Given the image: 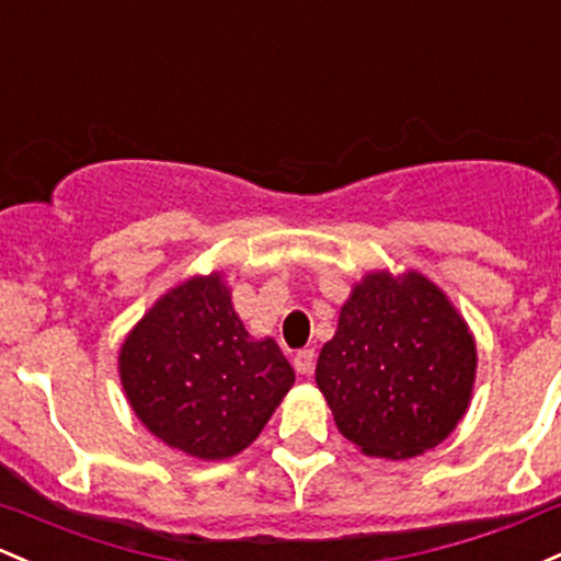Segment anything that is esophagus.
I'll list each match as a JSON object with an SVG mask.
<instances>
[{
	"instance_id": "1",
	"label": "esophagus",
	"mask_w": 561,
	"mask_h": 561,
	"mask_svg": "<svg viewBox=\"0 0 561 561\" xmlns=\"http://www.w3.org/2000/svg\"><path fill=\"white\" fill-rule=\"evenodd\" d=\"M313 362H317V354H313V348H304V351H298V354L293 356V367L300 375H311Z\"/></svg>"
}]
</instances>
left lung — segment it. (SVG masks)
<instances>
[{
	"label": "left lung",
	"mask_w": 561,
	"mask_h": 561,
	"mask_svg": "<svg viewBox=\"0 0 561 561\" xmlns=\"http://www.w3.org/2000/svg\"><path fill=\"white\" fill-rule=\"evenodd\" d=\"M473 378L469 324L417 271H375L356 282L317 362L337 431L389 460L445 442L469 410Z\"/></svg>",
	"instance_id": "1"
}]
</instances>
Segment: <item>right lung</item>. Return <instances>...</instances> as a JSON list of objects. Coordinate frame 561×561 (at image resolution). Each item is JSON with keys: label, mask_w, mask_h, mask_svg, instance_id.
Wrapping results in <instances>:
<instances>
[{"label": "right lung", "mask_w": 561, "mask_h": 561, "mask_svg": "<svg viewBox=\"0 0 561 561\" xmlns=\"http://www.w3.org/2000/svg\"><path fill=\"white\" fill-rule=\"evenodd\" d=\"M119 378L140 423L199 460L250 447L295 383L274 337L244 330L218 271L191 276L144 313L122 343Z\"/></svg>", "instance_id": "add662e5"}]
</instances>
